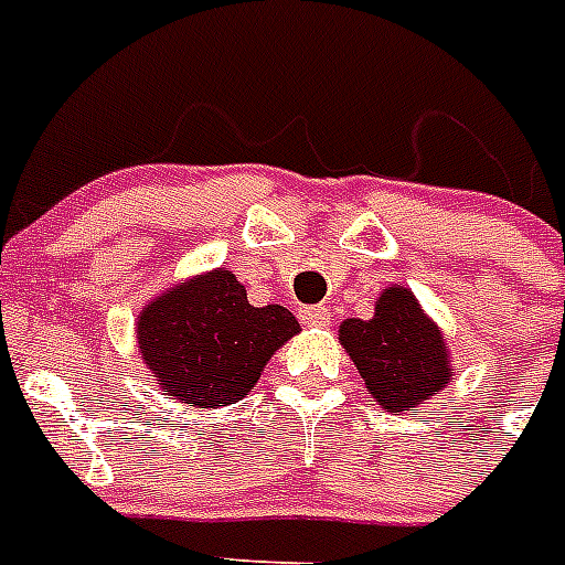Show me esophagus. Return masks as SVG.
<instances>
[{"instance_id":"34e87169","label":"esophagus","mask_w":565,"mask_h":565,"mask_svg":"<svg viewBox=\"0 0 565 565\" xmlns=\"http://www.w3.org/2000/svg\"><path fill=\"white\" fill-rule=\"evenodd\" d=\"M298 319H301V324H307V328H324V324L330 322V313H328V307L313 305V307H305V310L298 313Z\"/></svg>"}]
</instances>
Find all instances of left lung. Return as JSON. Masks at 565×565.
<instances>
[{"instance_id": "left-lung-1", "label": "left lung", "mask_w": 565, "mask_h": 565, "mask_svg": "<svg viewBox=\"0 0 565 565\" xmlns=\"http://www.w3.org/2000/svg\"><path fill=\"white\" fill-rule=\"evenodd\" d=\"M339 345L386 412H412L456 380L444 330L426 316L409 287L392 284L374 301L371 319H345Z\"/></svg>"}]
</instances>
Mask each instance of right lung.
Masks as SVG:
<instances>
[{
    "instance_id": "add662e5",
    "label": "right lung",
    "mask_w": 565,
    "mask_h": 565,
    "mask_svg": "<svg viewBox=\"0 0 565 565\" xmlns=\"http://www.w3.org/2000/svg\"><path fill=\"white\" fill-rule=\"evenodd\" d=\"M298 330L287 307L249 305L235 273L217 267L150 298L136 339L159 392L196 409H220L255 388L275 351Z\"/></svg>"
}]
</instances>
